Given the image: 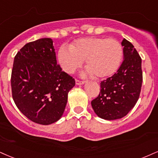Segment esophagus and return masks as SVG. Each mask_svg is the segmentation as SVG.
<instances>
[{
  "instance_id": "34e87169",
  "label": "esophagus",
  "mask_w": 158,
  "mask_h": 158,
  "mask_svg": "<svg viewBox=\"0 0 158 158\" xmlns=\"http://www.w3.org/2000/svg\"><path fill=\"white\" fill-rule=\"evenodd\" d=\"M76 84H77V85H83V84H85V81H80V80H78V79H76Z\"/></svg>"
}]
</instances>
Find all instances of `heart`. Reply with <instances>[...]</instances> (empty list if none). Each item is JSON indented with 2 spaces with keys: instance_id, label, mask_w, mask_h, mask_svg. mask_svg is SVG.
Segmentation results:
<instances>
[{
  "instance_id": "obj_1",
  "label": "heart",
  "mask_w": 158,
  "mask_h": 158,
  "mask_svg": "<svg viewBox=\"0 0 158 158\" xmlns=\"http://www.w3.org/2000/svg\"><path fill=\"white\" fill-rule=\"evenodd\" d=\"M123 56L122 45L114 38H81L69 46L62 45L58 51L59 62L64 72L73 73L85 60L87 73L98 79L113 75L120 68Z\"/></svg>"
}]
</instances>
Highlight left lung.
<instances>
[{
	"instance_id": "1",
	"label": "left lung",
	"mask_w": 158,
	"mask_h": 158,
	"mask_svg": "<svg viewBox=\"0 0 158 158\" xmlns=\"http://www.w3.org/2000/svg\"><path fill=\"white\" fill-rule=\"evenodd\" d=\"M123 61L116 73L101 81L99 95L91 102L96 115L115 120L127 115L139 98L143 81L141 58L133 45L123 39Z\"/></svg>"
}]
</instances>
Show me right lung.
I'll return each instance as SVG.
<instances>
[{
	"label": "right lung",
	"mask_w": 158,
	"mask_h": 158,
	"mask_svg": "<svg viewBox=\"0 0 158 158\" xmlns=\"http://www.w3.org/2000/svg\"><path fill=\"white\" fill-rule=\"evenodd\" d=\"M54 51L52 40L42 38L25 45L14 59L13 100L25 116L39 124L60 120L75 85L73 77L56 63Z\"/></svg>",
	"instance_id": "add662e5"
}]
</instances>
